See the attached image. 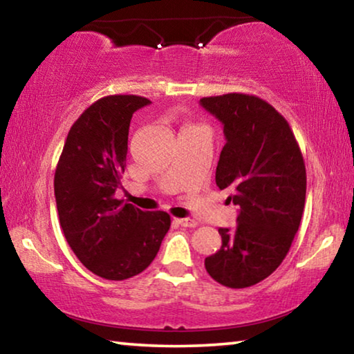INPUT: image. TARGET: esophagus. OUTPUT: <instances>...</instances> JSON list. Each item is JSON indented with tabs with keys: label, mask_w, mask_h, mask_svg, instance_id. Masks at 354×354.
I'll return each instance as SVG.
<instances>
[{
	"label": "esophagus",
	"mask_w": 354,
	"mask_h": 354,
	"mask_svg": "<svg viewBox=\"0 0 354 354\" xmlns=\"http://www.w3.org/2000/svg\"><path fill=\"white\" fill-rule=\"evenodd\" d=\"M176 224L181 225V227H197V223L191 218H181L176 219Z\"/></svg>",
	"instance_id": "obj_1"
}]
</instances>
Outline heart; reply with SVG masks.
<instances>
[{"instance_id": "obj_1", "label": "heart", "mask_w": 354, "mask_h": 354, "mask_svg": "<svg viewBox=\"0 0 354 354\" xmlns=\"http://www.w3.org/2000/svg\"><path fill=\"white\" fill-rule=\"evenodd\" d=\"M191 127H192V125H191Z\"/></svg>"}]
</instances>
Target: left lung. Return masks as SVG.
<instances>
[{
    "mask_svg": "<svg viewBox=\"0 0 354 354\" xmlns=\"http://www.w3.org/2000/svg\"><path fill=\"white\" fill-rule=\"evenodd\" d=\"M224 125L216 184L240 208L234 230L219 229L223 246L205 259L209 277L232 289L261 283L286 257L302 219L307 171L288 120L256 95L200 98Z\"/></svg>",
    "mask_w": 354,
    "mask_h": 354,
    "instance_id": "obj_1",
    "label": "left lung"
}]
</instances>
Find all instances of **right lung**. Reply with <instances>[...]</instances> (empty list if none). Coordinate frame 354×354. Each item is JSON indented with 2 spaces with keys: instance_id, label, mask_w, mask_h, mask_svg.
I'll return each mask as SVG.
<instances>
[{
  "instance_id": "1",
  "label": "right lung",
  "mask_w": 354,
  "mask_h": 354,
  "mask_svg": "<svg viewBox=\"0 0 354 354\" xmlns=\"http://www.w3.org/2000/svg\"><path fill=\"white\" fill-rule=\"evenodd\" d=\"M140 95H108L92 103L68 131L55 168L60 227L84 267L104 279L138 275L159 252L171 219L115 198L125 171L129 127Z\"/></svg>"
}]
</instances>
